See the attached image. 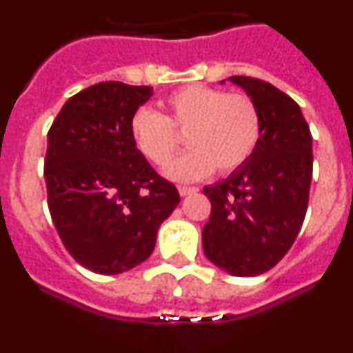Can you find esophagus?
<instances>
[{
    "label": "esophagus",
    "mask_w": 353,
    "mask_h": 353,
    "mask_svg": "<svg viewBox=\"0 0 353 353\" xmlns=\"http://www.w3.org/2000/svg\"><path fill=\"white\" fill-rule=\"evenodd\" d=\"M179 192L182 196H189V194H194L198 192V187H187V185H180L179 187Z\"/></svg>",
    "instance_id": "esophagus-1"
}]
</instances>
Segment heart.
Listing matches in <instances>:
<instances>
[{
    "label": "heart",
    "instance_id": "heart-1",
    "mask_svg": "<svg viewBox=\"0 0 353 353\" xmlns=\"http://www.w3.org/2000/svg\"><path fill=\"white\" fill-rule=\"evenodd\" d=\"M166 114L141 108L132 114L130 136L136 148L164 166L180 146L179 134L191 146L166 168L171 179L192 182L219 171L232 173L251 159L260 139L258 108L245 93H228L207 84H189L164 102Z\"/></svg>",
    "mask_w": 353,
    "mask_h": 353
}]
</instances>
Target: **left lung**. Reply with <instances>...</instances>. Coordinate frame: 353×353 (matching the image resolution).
<instances>
[{"mask_svg": "<svg viewBox=\"0 0 353 353\" xmlns=\"http://www.w3.org/2000/svg\"><path fill=\"white\" fill-rule=\"evenodd\" d=\"M230 81L254 101L261 130L251 159L203 189L212 203L203 251L224 272L252 277L277 265L301 232L313 176V138L292 97L254 77Z\"/></svg>", "mask_w": 353, "mask_h": 353, "instance_id": "obj_1", "label": "left lung"}]
</instances>
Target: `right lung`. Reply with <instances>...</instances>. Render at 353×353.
Masks as SVG:
<instances>
[{
    "mask_svg": "<svg viewBox=\"0 0 353 353\" xmlns=\"http://www.w3.org/2000/svg\"><path fill=\"white\" fill-rule=\"evenodd\" d=\"M152 86L118 81L70 97L48 134V205L74 260L97 274H121L155 248L159 226L180 203L136 148L130 120Z\"/></svg>",
    "mask_w": 353,
    "mask_h": 353,
    "instance_id": "add662e5",
    "label": "right lung"
}]
</instances>
